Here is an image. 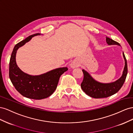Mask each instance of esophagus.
Returning <instances> with one entry per match:
<instances>
[{"mask_svg": "<svg viewBox=\"0 0 133 133\" xmlns=\"http://www.w3.org/2000/svg\"><path fill=\"white\" fill-rule=\"evenodd\" d=\"M79 62L76 59L74 60L73 61L70 63V67H71V68H72V69H75V68H76L78 66H79Z\"/></svg>", "mask_w": 133, "mask_h": 133, "instance_id": "1", "label": "esophagus"}]
</instances>
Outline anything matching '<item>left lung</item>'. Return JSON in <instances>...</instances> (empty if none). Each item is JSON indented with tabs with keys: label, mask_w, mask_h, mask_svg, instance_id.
I'll list each match as a JSON object with an SVG mask.
<instances>
[{
	"label": "left lung",
	"mask_w": 133,
	"mask_h": 133,
	"mask_svg": "<svg viewBox=\"0 0 133 133\" xmlns=\"http://www.w3.org/2000/svg\"><path fill=\"white\" fill-rule=\"evenodd\" d=\"M106 41L108 45H118L120 46V44L118 42L107 37H106ZM123 55L125 61V66L123 74L118 79L114 82L106 83L98 82L86 71L82 70L84 77L81 87L83 92L89 96L95 98L108 97L118 92L125 81L128 74L127 62L124 52Z\"/></svg>",
	"instance_id": "1"
}]
</instances>
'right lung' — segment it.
I'll list each match as a JSON object with an SVG mask.
<instances>
[{"instance_id":"1","label":"right lung","mask_w":133,"mask_h":133,"mask_svg":"<svg viewBox=\"0 0 133 133\" xmlns=\"http://www.w3.org/2000/svg\"><path fill=\"white\" fill-rule=\"evenodd\" d=\"M41 35L36 33L28 37L15 45L11 55L9 75L15 88L22 95L29 98L41 100L51 96L57 86L59 79L67 67L58 68L39 75H31L24 72L17 66L16 54L17 50L32 39Z\"/></svg>"}]
</instances>
